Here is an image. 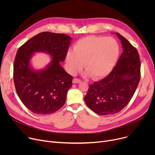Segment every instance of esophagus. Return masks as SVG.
<instances>
[{
	"instance_id": "esophagus-1",
	"label": "esophagus",
	"mask_w": 155,
	"mask_h": 155,
	"mask_svg": "<svg viewBox=\"0 0 155 155\" xmlns=\"http://www.w3.org/2000/svg\"><path fill=\"white\" fill-rule=\"evenodd\" d=\"M80 82H81V80H80L77 78H73V84H78Z\"/></svg>"
}]
</instances>
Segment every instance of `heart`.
<instances>
[{"label": "heart", "mask_w": 155, "mask_h": 155, "mask_svg": "<svg viewBox=\"0 0 155 155\" xmlns=\"http://www.w3.org/2000/svg\"><path fill=\"white\" fill-rule=\"evenodd\" d=\"M120 47L113 38L89 36L80 39L73 46V51L66 55L68 70L71 73L83 67L93 79L109 75L119 58Z\"/></svg>", "instance_id": "1"}]
</instances>
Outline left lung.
Segmentation results:
<instances>
[{
	"instance_id": "left-lung-1",
	"label": "left lung",
	"mask_w": 155,
	"mask_h": 155,
	"mask_svg": "<svg viewBox=\"0 0 155 155\" xmlns=\"http://www.w3.org/2000/svg\"><path fill=\"white\" fill-rule=\"evenodd\" d=\"M123 52L109 74L88 87L87 106L99 115H110L124 109L132 99L141 78V61L137 49L118 32Z\"/></svg>"
}]
</instances>
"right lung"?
Masks as SVG:
<instances>
[{
    "label": "right lung",
    "mask_w": 155,
    "mask_h": 155,
    "mask_svg": "<svg viewBox=\"0 0 155 155\" xmlns=\"http://www.w3.org/2000/svg\"><path fill=\"white\" fill-rule=\"evenodd\" d=\"M71 39L64 34L43 32L18 49L14 62V85L19 99L32 112L49 114L66 102L73 77L60 63L66 58ZM39 51L46 52L53 58L46 69L36 72L29 67V61L33 53Z\"/></svg>",
    "instance_id": "obj_1"
}]
</instances>
